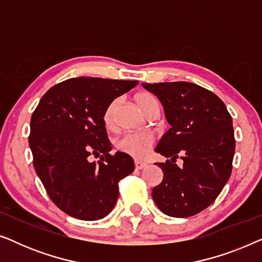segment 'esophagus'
Segmentation results:
<instances>
[{
	"label": "esophagus",
	"mask_w": 262,
	"mask_h": 262,
	"mask_svg": "<svg viewBox=\"0 0 262 262\" xmlns=\"http://www.w3.org/2000/svg\"><path fill=\"white\" fill-rule=\"evenodd\" d=\"M146 166H148V163L141 162V161H137V160L135 161V167L137 170H141V169H143V168H145Z\"/></svg>",
	"instance_id": "1"
}]
</instances>
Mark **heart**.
<instances>
[{
  "instance_id": "heart-1",
  "label": "heart",
  "mask_w": 262,
  "mask_h": 262,
  "mask_svg": "<svg viewBox=\"0 0 262 262\" xmlns=\"http://www.w3.org/2000/svg\"><path fill=\"white\" fill-rule=\"evenodd\" d=\"M136 102L146 116L154 111H159V100L155 95L150 93H139L135 96ZM119 105V99H114L106 107L103 113V123L108 128L114 126L116 119V111ZM154 143V137L149 132H128L117 139L116 146L121 152L127 154L135 159H144L149 155L150 149Z\"/></svg>"
}]
</instances>
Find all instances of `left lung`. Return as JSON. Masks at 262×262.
Segmentation results:
<instances>
[{"label":"left lung","mask_w":262,"mask_h":262,"mask_svg":"<svg viewBox=\"0 0 262 262\" xmlns=\"http://www.w3.org/2000/svg\"><path fill=\"white\" fill-rule=\"evenodd\" d=\"M162 103L170 128L155 151L167 157L156 163L163 180L151 194L170 217L194 216L214 202L230 178L235 154L232 119L212 92L189 82L142 83ZM184 161L178 167L174 161Z\"/></svg>","instance_id":"1"}]
</instances>
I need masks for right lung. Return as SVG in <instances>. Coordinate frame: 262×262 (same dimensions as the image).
I'll return each instance as SVG.
<instances>
[{
  "label": "right lung",
  "mask_w": 262,
  "mask_h": 262,
  "mask_svg": "<svg viewBox=\"0 0 262 262\" xmlns=\"http://www.w3.org/2000/svg\"><path fill=\"white\" fill-rule=\"evenodd\" d=\"M138 84L76 77L53 85L31 118L28 137L35 173L57 207L82 221L106 217L119 196L118 182L135 169L127 154L111 155L103 113L112 100ZM91 155L100 156L91 163Z\"/></svg>",
  "instance_id": "right-lung-1"
}]
</instances>
